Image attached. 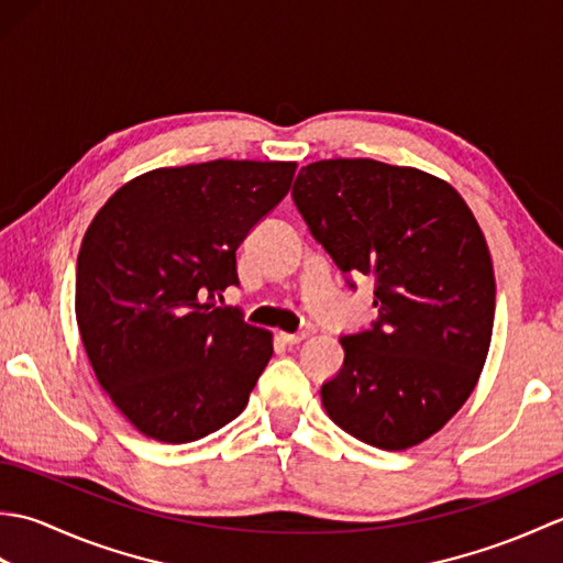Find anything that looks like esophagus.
<instances>
[{"mask_svg":"<svg viewBox=\"0 0 563 563\" xmlns=\"http://www.w3.org/2000/svg\"><path fill=\"white\" fill-rule=\"evenodd\" d=\"M307 339L305 331H297V333H288V331H280V341L288 343V345H295V343H302Z\"/></svg>","mask_w":563,"mask_h":563,"instance_id":"34e87169","label":"esophagus"}]
</instances>
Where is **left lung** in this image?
<instances>
[{
  "label": "left lung",
  "mask_w": 563,
  "mask_h": 563,
  "mask_svg": "<svg viewBox=\"0 0 563 563\" xmlns=\"http://www.w3.org/2000/svg\"><path fill=\"white\" fill-rule=\"evenodd\" d=\"M292 200L349 278L373 275L377 321L343 336L321 404L379 450L428 440L470 399L494 331V263L479 222L442 178L375 159H321Z\"/></svg>",
  "instance_id": "obj_1"
}]
</instances>
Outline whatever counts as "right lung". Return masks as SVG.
Listing matches in <instances>:
<instances>
[{"label":"right lung","instance_id":"1","mask_svg":"<svg viewBox=\"0 0 563 563\" xmlns=\"http://www.w3.org/2000/svg\"><path fill=\"white\" fill-rule=\"evenodd\" d=\"M295 162L214 159L142 174L81 239L75 312L84 351L142 435L194 442L244 411L271 331L218 307L236 249L288 196Z\"/></svg>","mask_w":563,"mask_h":563}]
</instances>
